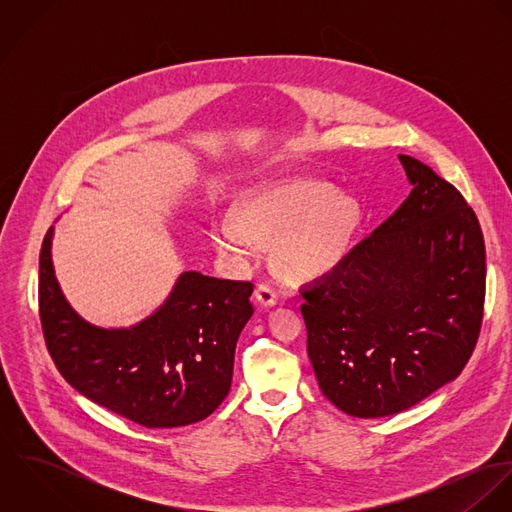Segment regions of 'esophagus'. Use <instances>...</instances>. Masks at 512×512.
<instances>
[{"label":"esophagus","instance_id":"obj_1","mask_svg":"<svg viewBox=\"0 0 512 512\" xmlns=\"http://www.w3.org/2000/svg\"><path fill=\"white\" fill-rule=\"evenodd\" d=\"M256 299H258L260 305L272 307V305H276V301H278V293H276V290H274L270 284H258V288H256Z\"/></svg>","mask_w":512,"mask_h":512}]
</instances>
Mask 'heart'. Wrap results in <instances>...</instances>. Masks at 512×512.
<instances>
[{
	"label": "heart",
	"instance_id": "b5f03b06",
	"mask_svg": "<svg viewBox=\"0 0 512 512\" xmlns=\"http://www.w3.org/2000/svg\"><path fill=\"white\" fill-rule=\"evenodd\" d=\"M361 220L359 205L329 183L297 181L252 199L238 217L213 224L215 248L248 254L256 244L280 246V268L293 278H317L347 256Z\"/></svg>",
	"mask_w": 512,
	"mask_h": 512
}]
</instances>
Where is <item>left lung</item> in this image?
<instances>
[{
	"mask_svg": "<svg viewBox=\"0 0 512 512\" xmlns=\"http://www.w3.org/2000/svg\"><path fill=\"white\" fill-rule=\"evenodd\" d=\"M412 191L321 280L301 290L321 392L357 418L404 412L453 380L483 323L485 240L463 195L400 155Z\"/></svg>",
	"mask_w": 512,
	"mask_h": 512,
	"instance_id": "1",
	"label": "left lung"
}]
</instances>
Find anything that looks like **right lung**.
Instances as JSON below:
<instances>
[{"label": "right lung", "mask_w": 512, "mask_h": 512, "mask_svg": "<svg viewBox=\"0 0 512 512\" xmlns=\"http://www.w3.org/2000/svg\"><path fill=\"white\" fill-rule=\"evenodd\" d=\"M51 238L53 226L39 254V317L63 378L88 400L146 428H179L211 416L230 390L236 341L254 313L252 282L185 272L146 321L100 329L63 297Z\"/></svg>", "instance_id": "1"}]
</instances>
